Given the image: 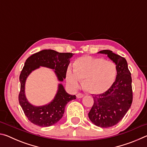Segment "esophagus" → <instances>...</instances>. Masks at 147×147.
Segmentation results:
<instances>
[{
	"label": "esophagus",
	"mask_w": 147,
	"mask_h": 147,
	"mask_svg": "<svg viewBox=\"0 0 147 147\" xmlns=\"http://www.w3.org/2000/svg\"><path fill=\"white\" fill-rule=\"evenodd\" d=\"M84 96V94H82V93H78L76 94V97L77 98H82L83 96Z\"/></svg>",
	"instance_id": "1"
}]
</instances>
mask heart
I'll return each mask as SVG.
<instances>
[{
	"instance_id": "b5f03b06",
	"label": "heart",
	"mask_w": 147,
	"mask_h": 147,
	"mask_svg": "<svg viewBox=\"0 0 147 147\" xmlns=\"http://www.w3.org/2000/svg\"><path fill=\"white\" fill-rule=\"evenodd\" d=\"M116 76L117 67L113 62L87 56L74 61L73 72L67 70L66 80L73 88H78L79 81L82 82L84 90L91 94H100L111 88Z\"/></svg>"
}]
</instances>
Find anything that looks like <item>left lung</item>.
<instances>
[{
  "mask_svg": "<svg viewBox=\"0 0 147 147\" xmlns=\"http://www.w3.org/2000/svg\"><path fill=\"white\" fill-rule=\"evenodd\" d=\"M98 53L107 54L116 64L117 76L109 89L92 95L94 103L88 116L96 126L109 128L121 121L130 108L133 100L131 77L125 58L109 50H103Z\"/></svg>",
  "mask_w": 147,
  "mask_h": 147,
  "instance_id": "8db88e82",
  "label": "left lung"
}]
</instances>
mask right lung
<instances>
[{
    "label": "right lung",
    "mask_w": 147,
    "mask_h": 147,
    "mask_svg": "<svg viewBox=\"0 0 147 147\" xmlns=\"http://www.w3.org/2000/svg\"><path fill=\"white\" fill-rule=\"evenodd\" d=\"M73 55V53H61L49 49L43 50L27 58L19 76L21 89L19 102L24 115L32 123L42 127H47L58 123L63 115L66 104L69 101L76 99V96L68 94L63 86L59 84L56 95L51 102L43 106H34L28 102L24 94L26 78L32 71L43 66L54 69L59 80L63 81L66 78L70 58Z\"/></svg>",
    "instance_id": "add662e5"
}]
</instances>
